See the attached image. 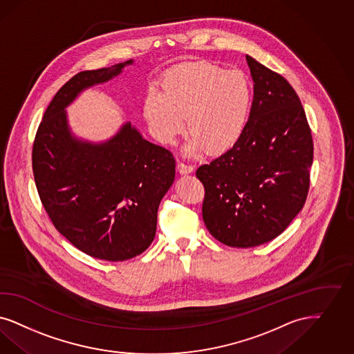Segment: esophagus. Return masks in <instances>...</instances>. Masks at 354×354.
I'll use <instances>...</instances> for the list:
<instances>
[{
	"instance_id": "34e87169",
	"label": "esophagus",
	"mask_w": 354,
	"mask_h": 354,
	"mask_svg": "<svg viewBox=\"0 0 354 354\" xmlns=\"http://www.w3.org/2000/svg\"><path fill=\"white\" fill-rule=\"evenodd\" d=\"M176 169L179 171V174H191L192 171L195 170V167L192 165H187V163H183V162H179Z\"/></svg>"
}]
</instances>
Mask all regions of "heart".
Masks as SVG:
<instances>
[{
    "label": "heart",
    "instance_id": "obj_1",
    "mask_svg": "<svg viewBox=\"0 0 354 354\" xmlns=\"http://www.w3.org/2000/svg\"><path fill=\"white\" fill-rule=\"evenodd\" d=\"M252 97V86L242 72H226L212 62H184L165 74L162 93H147L144 115L162 144H172L183 132L185 118L188 151L220 156L242 137Z\"/></svg>",
    "mask_w": 354,
    "mask_h": 354
}]
</instances>
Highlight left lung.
Returning <instances> with one entry per match:
<instances>
[{
    "label": "left lung",
    "instance_id": "obj_1",
    "mask_svg": "<svg viewBox=\"0 0 354 354\" xmlns=\"http://www.w3.org/2000/svg\"><path fill=\"white\" fill-rule=\"evenodd\" d=\"M254 100L242 137L196 171L203 220L221 243L248 248L279 236L305 205L314 144L304 106L279 73L245 56Z\"/></svg>",
    "mask_w": 354,
    "mask_h": 354
}]
</instances>
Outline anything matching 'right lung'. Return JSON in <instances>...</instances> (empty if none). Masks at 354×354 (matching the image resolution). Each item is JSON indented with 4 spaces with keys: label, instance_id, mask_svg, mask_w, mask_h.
Here are the masks:
<instances>
[{
    "label": "right lung",
    "instance_id": "right-lung-1",
    "mask_svg": "<svg viewBox=\"0 0 354 354\" xmlns=\"http://www.w3.org/2000/svg\"><path fill=\"white\" fill-rule=\"evenodd\" d=\"M132 60L73 75L49 103L32 145L40 201L74 247L109 261L142 254L157 230L162 197L175 178V159L127 122L112 140L91 145L68 131L65 107L88 86L106 82Z\"/></svg>",
    "mask_w": 354,
    "mask_h": 354
}]
</instances>
